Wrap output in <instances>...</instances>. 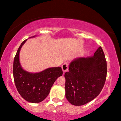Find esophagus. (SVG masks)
<instances>
[{"label": "esophagus", "instance_id": "obj_1", "mask_svg": "<svg viewBox=\"0 0 121 121\" xmlns=\"http://www.w3.org/2000/svg\"><path fill=\"white\" fill-rule=\"evenodd\" d=\"M61 68L62 69V71H63L64 73L67 72L68 70V68H69L68 64L66 63V62H65V63H64L63 64H62V65L61 66Z\"/></svg>", "mask_w": 121, "mask_h": 121}]
</instances>
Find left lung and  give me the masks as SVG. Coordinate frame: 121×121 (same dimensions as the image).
Wrapping results in <instances>:
<instances>
[{"mask_svg": "<svg viewBox=\"0 0 121 121\" xmlns=\"http://www.w3.org/2000/svg\"><path fill=\"white\" fill-rule=\"evenodd\" d=\"M106 74V61L101 47L94 56L73 60L64 75L66 99L75 106L89 102L100 93Z\"/></svg>", "mask_w": 121, "mask_h": 121, "instance_id": "8db88e82", "label": "left lung"}]
</instances>
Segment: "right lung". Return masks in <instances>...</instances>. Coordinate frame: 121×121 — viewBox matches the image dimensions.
<instances>
[{"instance_id":"1","label":"right lung","mask_w":121,"mask_h":121,"mask_svg":"<svg viewBox=\"0 0 121 121\" xmlns=\"http://www.w3.org/2000/svg\"><path fill=\"white\" fill-rule=\"evenodd\" d=\"M26 41L25 40L21 44L15 56L13 78L18 92L25 100L31 103H39L48 96L55 81L62 75V70L61 67L49 68L35 73L24 70L19 61V53Z\"/></svg>"}]
</instances>
